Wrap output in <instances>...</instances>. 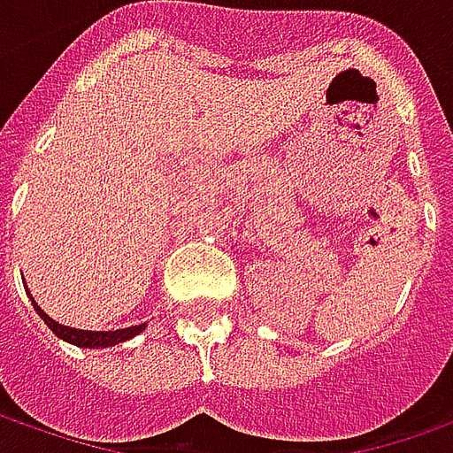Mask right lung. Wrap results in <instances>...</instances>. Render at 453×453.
<instances>
[{
    "instance_id": "right-lung-1",
    "label": "right lung",
    "mask_w": 453,
    "mask_h": 453,
    "mask_svg": "<svg viewBox=\"0 0 453 453\" xmlns=\"http://www.w3.org/2000/svg\"><path fill=\"white\" fill-rule=\"evenodd\" d=\"M31 303L36 308V313L43 318V323L54 330L56 335L65 342H73L78 348H111V345H118L123 340H130L133 335H137L145 326H133L123 327V330H76V327H65L61 323H56L54 318H49L43 313L42 308L36 305V301L31 298Z\"/></svg>"
}]
</instances>
